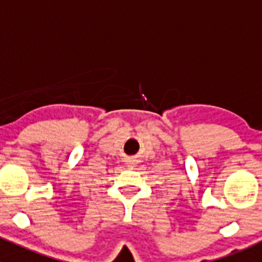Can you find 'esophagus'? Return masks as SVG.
<instances>
[{
    "mask_svg": "<svg viewBox=\"0 0 262 262\" xmlns=\"http://www.w3.org/2000/svg\"><path fill=\"white\" fill-rule=\"evenodd\" d=\"M126 165H128L129 167H136V165H137V160H129L128 162H126Z\"/></svg>",
    "mask_w": 262,
    "mask_h": 262,
    "instance_id": "34e87169",
    "label": "esophagus"
}]
</instances>
